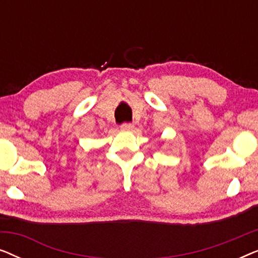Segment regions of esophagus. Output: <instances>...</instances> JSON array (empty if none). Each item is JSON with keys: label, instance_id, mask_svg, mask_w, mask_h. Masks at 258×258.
Wrapping results in <instances>:
<instances>
[{"label": "esophagus", "instance_id": "1", "mask_svg": "<svg viewBox=\"0 0 258 258\" xmlns=\"http://www.w3.org/2000/svg\"><path fill=\"white\" fill-rule=\"evenodd\" d=\"M133 128H134L133 123L125 122V123H122V124H121V129L122 130H132Z\"/></svg>", "mask_w": 258, "mask_h": 258}]
</instances>
